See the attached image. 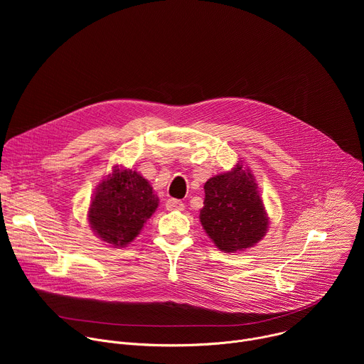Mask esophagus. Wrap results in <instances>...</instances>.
I'll return each mask as SVG.
<instances>
[{
  "instance_id": "34e87169",
  "label": "esophagus",
  "mask_w": 364,
  "mask_h": 364,
  "mask_svg": "<svg viewBox=\"0 0 364 364\" xmlns=\"http://www.w3.org/2000/svg\"><path fill=\"white\" fill-rule=\"evenodd\" d=\"M166 209L170 210V212L184 210V203L181 200H177V198H168L167 203H166Z\"/></svg>"
}]
</instances>
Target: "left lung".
I'll use <instances>...</instances> for the list:
<instances>
[{
  "label": "left lung",
  "instance_id": "left-lung-1",
  "mask_svg": "<svg viewBox=\"0 0 364 364\" xmlns=\"http://www.w3.org/2000/svg\"><path fill=\"white\" fill-rule=\"evenodd\" d=\"M203 204L201 226L223 252L252 247L268 230L269 219L257 184L242 164L205 181Z\"/></svg>",
  "mask_w": 364,
  "mask_h": 364
}]
</instances>
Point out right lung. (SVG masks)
Instances as JSON below:
<instances>
[{
  "instance_id": "right-lung-1",
  "label": "right lung",
  "mask_w": 364,
  "mask_h": 364,
  "mask_svg": "<svg viewBox=\"0 0 364 364\" xmlns=\"http://www.w3.org/2000/svg\"><path fill=\"white\" fill-rule=\"evenodd\" d=\"M159 197L136 171L115 168L92 198L87 218L95 235L114 247L132 242L159 207Z\"/></svg>"
}]
</instances>
